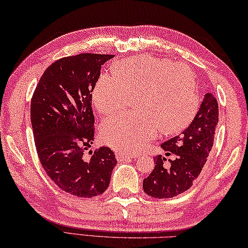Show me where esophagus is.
I'll return each mask as SVG.
<instances>
[{
    "label": "esophagus",
    "mask_w": 248,
    "mask_h": 248,
    "mask_svg": "<svg viewBox=\"0 0 248 248\" xmlns=\"http://www.w3.org/2000/svg\"><path fill=\"white\" fill-rule=\"evenodd\" d=\"M136 155H129V154H122V153H117L116 154V159L119 161H123V160H127V159H133L135 158Z\"/></svg>",
    "instance_id": "34e87169"
}]
</instances>
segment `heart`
Listing matches in <instances>:
<instances>
[{
  "instance_id": "heart-1",
  "label": "heart",
  "mask_w": 248,
  "mask_h": 248,
  "mask_svg": "<svg viewBox=\"0 0 248 248\" xmlns=\"http://www.w3.org/2000/svg\"><path fill=\"white\" fill-rule=\"evenodd\" d=\"M135 94L137 112L108 117L100 127L113 149L133 154L157 135L185 128L196 115L199 101L192 69L170 59L141 55L120 61L114 74H103L91 101L101 114L122 110Z\"/></svg>"
}]
</instances>
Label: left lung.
<instances>
[{
    "label": "left lung",
    "mask_w": 248,
    "mask_h": 248,
    "mask_svg": "<svg viewBox=\"0 0 248 248\" xmlns=\"http://www.w3.org/2000/svg\"><path fill=\"white\" fill-rule=\"evenodd\" d=\"M218 122V102L207 93L189 126L161 145L166 155L155 158V169L142 182L144 192L155 198H172L186 192L205 166ZM168 156L172 159L166 166L163 162Z\"/></svg>",
    "instance_id": "1"
}]
</instances>
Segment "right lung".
Segmentation results:
<instances>
[{
    "label": "right lung",
    "instance_id": "obj_1",
    "mask_svg": "<svg viewBox=\"0 0 248 248\" xmlns=\"http://www.w3.org/2000/svg\"><path fill=\"white\" fill-rule=\"evenodd\" d=\"M108 54L82 53L55 61L34 90L30 119L41 166L59 187L77 197L104 193L117 163L108 147L89 151L94 137L91 93Z\"/></svg>",
    "mask_w": 248,
    "mask_h": 248
}]
</instances>
